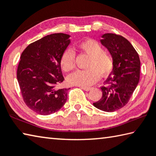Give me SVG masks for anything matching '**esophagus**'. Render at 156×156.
<instances>
[{
	"instance_id": "esophagus-1",
	"label": "esophagus",
	"mask_w": 156,
	"mask_h": 156,
	"mask_svg": "<svg viewBox=\"0 0 156 156\" xmlns=\"http://www.w3.org/2000/svg\"><path fill=\"white\" fill-rule=\"evenodd\" d=\"M81 89H84V91H90L92 89V87H81Z\"/></svg>"
}]
</instances>
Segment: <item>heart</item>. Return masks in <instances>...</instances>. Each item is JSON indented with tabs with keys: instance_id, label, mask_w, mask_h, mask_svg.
I'll return each mask as SVG.
<instances>
[{
	"instance_id": "1",
	"label": "heart",
	"mask_w": 156,
	"mask_h": 156,
	"mask_svg": "<svg viewBox=\"0 0 156 156\" xmlns=\"http://www.w3.org/2000/svg\"><path fill=\"white\" fill-rule=\"evenodd\" d=\"M78 49L89 57L87 70H78L69 76L68 82L72 85L89 86L102 77L109 76L114 68V58L98 41L89 38L79 43ZM76 54L72 49H66L60 58V65L63 71L70 72L75 67Z\"/></svg>"
}]
</instances>
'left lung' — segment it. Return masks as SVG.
<instances>
[{
	"mask_svg": "<svg viewBox=\"0 0 156 156\" xmlns=\"http://www.w3.org/2000/svg\"><path fill=\"white\" fill-rule=\"evenodd\" d=\"M101 43L114 58V68L102 86V96L94 102L95 107L113 112L128 103L140 80V60L130 42L115 34H105Z\"/></svg>",
	"mask_w": 156,
	"mask_h": 156,
	"instance_id": "1",
	"label": "left lung"
}]
</instances>
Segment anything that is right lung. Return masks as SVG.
I'll return each instance as SVG.
<instances>
[{
    "instance_id": "right-lung-1",
    "label": "right lung",
    "mask_w": 156,
    "mask_h": 156,
    "mask_svg": "<svg viewBox=\"0 0 156 156\" xmlns=\"http://www.w3.org/2000/svg\"><path fill=\"white\" fill-rule=\"evenodd\" d=\"M62 33L47 35L31 43L20 56L17 79L25 105L38 114L47 115L61 109L69 89L59 88L65 78L60 58L70 40Z\"/></svg>"
}]
</instances>
